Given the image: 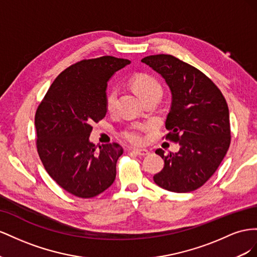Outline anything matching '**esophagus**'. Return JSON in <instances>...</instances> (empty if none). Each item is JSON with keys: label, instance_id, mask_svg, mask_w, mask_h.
Instances as JSON below:
<instances>
[{"label": "esophagus", "instance_id": "esophagus-1", "mask_svg": "<svg viewBox=\"0 0 257 257\" xmlns=\"http://www.w3.org/2000/svg\"><path fill=\"white\" fill-rule=\"evenodd\" d=\"M133 153L137 156H146L150 154V152L148 150H138V149L133 150Z\"/></svg>", "mask_w": 257, "mask_h": 257}]
</instances>
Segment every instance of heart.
Returning <instances> with one entry per match:
<instances>
[{
    "instance_id": "obj_1",
    "label": "heart",
    "mask_w": 257,
    "mask_h": 257,
    "mask_svg": "<svg viewBox=\"0 0 257 257\" xmlns=\"http://www.w3.org/2000/svg\"><path fill=\"white\" fill-rule=\"evenodd\" d=\"M131 86L137 91L143 101L150 98L161 97L163 96V85L160 84L159 80L149 73H138L133 76L130 80ZM105 108L107 112H114L117 104V90L109 89L106 92L105 100H104ZM143 129L142 126H136L130 128L122 133V137L126 140L133 144H141L143 142V137L140 134V130Z\"/></svg>"
}]
</instances>
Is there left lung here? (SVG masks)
I'll list each match as a JSON object with an SVG mask.
<instances>
[{
	"mask_svg": "<svg viewBox=\"0 0 257 257\" xmlns=\"http://www.w3.org/2000/svg\"><path fill=\"white\" fill-rule=\"evenodd\" d=\"M143 63L163 76L172 93L166 140L180 144L164 155L163 170L154 175L161 188L189 193L201 187L221 165L230 145L228 105L221 90L201 71L171 55H153Z\"/></svg>",
	"mask_w": 257,
	"mask_h": 257,
	"instance_id": "obj_1",
	"label": "left lung"
}]
</instances>
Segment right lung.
Instances as JSON below:
<instances>
[{
    "mask_svg": "<svg viewBox=\"0 0 257 257\" xmlns=\"http://www.w3.org/2000/svg\"><path fill=\"white\" fill-rule=\"evenodd\" d=\"M129 63L103 56L72 64L56 77L36 109V149L43 166L58 185L76 197H96L116 178L121 146L104 144L97 152L89 136L92 123L106 114L107 80Z\"/></svg>",
    "mask_w": 257,
    "mask_h": 257,
    "instance_id": "right-lung-1",
    "label": "right lung"
}]
</instances>
